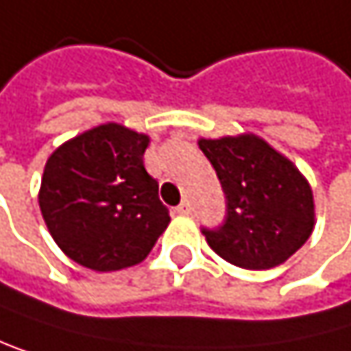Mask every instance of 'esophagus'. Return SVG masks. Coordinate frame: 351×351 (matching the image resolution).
Masks as SVG:
<instances>
[{"label": "esophagus", "instance_id": "obj_1", "mask_svg": "<svg viewBox=\"0 0 351 351\" xmlns=\"http://www.w3.org/2000/svg\"><path fill=\"white\" fill-rule=\"evenodd\" d=\"M177 213H179V215H189V213H191V202H189V199H183L181 204L177 206Z\"/></svg>", "mask_w": 351, "mask_h": 351}]
</instances>
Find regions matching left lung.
<instances>
[{
    "label": "left lung",
    "mask_w": 351,
    "mask_h": 351,
    "mask_svg": "<svg viewBox=\"0 0 351 351\" xmlns=\"http://www.w3.org/2000/svg\"><path fill=\"white\" fill-rule=\"evenodd\" d=\"M197 145L225 193L223 225L202 227L208 246L244 269L285 263L314 229V195L303 174L254 134Z\"/></svg>",
    "instance_id": "obj_1"
}]
</instances>
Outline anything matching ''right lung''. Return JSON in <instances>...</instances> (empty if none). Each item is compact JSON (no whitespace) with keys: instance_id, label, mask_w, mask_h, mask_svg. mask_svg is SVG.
<instances>
[{"instance_id":"obj_1","label":"right lung","mask_w":351,"mask_h":351,"mask_svg":"<svg viewBox=\"0 0 351 351\" xmlns=\"http://www.w3.org/2000/svg\"><path fill=\"white\" fill-rule=\"evenodd\" d=\"M149 136L103 124L60 145L44 168L39 208L75 263L115 271L141 263L170 223L145 170Z\"/></svg>"}]
</instances>
